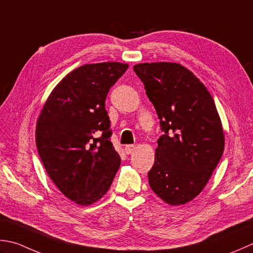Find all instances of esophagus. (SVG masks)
Wrapping results in <instances>:
<instances>
[{"mask_svg": "<svg viewBox=\"0 0 253 253\" xmlns=\"http://www.w3.org/2000/svg\"><path fill=\"white\" fill-rule=\"evenodd\" d=\"M135 149H136V146H133V145H127V146L125 147V152L127 153V155H130V153H132L133 151H135Z\"/></svg>", "mask_w": 253, "mask_h": 253, "instance_id": "34e87169", "label": "esophagus"}]
</instances>
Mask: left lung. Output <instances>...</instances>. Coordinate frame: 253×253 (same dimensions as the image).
Listing matches in <instances>:
<instances>
[{"label":"left lung","mask_w":253,"mask_h":253,"mask_svg":"<svg viewBox=\"0 0 253 253\" xmlns=\"http://www.w3.org/2000/svg\"><path fill=\"white\" fill-rule=\"evenodd\" d=\"M160 120L151 190L170 205L192 201L204 189L224 152L216 105L194 74L179 63L133 66Z\"/></svg>","instance_id":"left-lung-1"}]
</instances>
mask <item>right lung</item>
<instances>
[{"instance_id":"obj_1","label":"right lung","mask_w":253,"mask_h":253,"mask_svg":"<svg viewBox=\"0 0 253 253\" xmlns=\"http://www.w3.org/2000/svg\"><path fill=\"white\" fill-rule=\"evenodd\" d=\"M127 69L120 62L77 68L54 87L38 118L36 146L44 169L79 205L100 200L121 166L105 100Z\"/></svg>"}]
</instances>
